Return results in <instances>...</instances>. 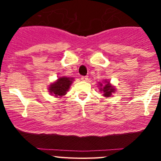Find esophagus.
I'll use <instances>...</instances> for the list:
<instances>
[{
    "mask_svg": "<svg viewBox=\"0 0 161 161\" xmlns=\"http://www.w3.org/2000/svg\"><path fill=\"white\" fill-rule=\"evenodd\" d=\"M88 79V76H82L81 77V80L82 81H87Z\"/></svg>",
    "mask_w": 161,
    "mask_h": 161,
    "instance_id": "esophagus-1",
    "label": "esophagus"
}]
</instances>
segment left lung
<instances>
[{
    "instance_id": "obj_1",
    "label": "left lung",
    "mask_w": 161,
    "mask_h": 161,
    "mask_svg": "<svg viewBox=\"0 0 161 161\" xmlns=\"http://www.w3.org/2000/svg\"><path fill=\"white\" fill-rule=\"evenodd\" d=\"M98 83H99L98 86L100 87L99 90L101 92L104 93L103 94V96H104V97H111L112 94L116 92L115 87L110 84V81L104 79V82L102 83L101 82H98Z\"/></svg>"
}]
</instances>
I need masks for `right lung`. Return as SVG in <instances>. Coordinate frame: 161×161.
Returning <instances> with one entry per match:
<instances>
[{"mask_svg":"<svg viewBox=\"0 0 161 161\" xmlns=\"http://www.w3.org/2000/svg\"><path fill=\"white\" fill-rule=\"evenodd\" d=\"M74 81V78L61 76L59 77L55 82L50 85L48 90L51 95H53L55 97H61L62 96L66 95V92L69 89L70 86Z\"/></svg>","mask_w":161,"mask_h":161,"instance_id":"1","label":"right lung"}]
</instances>
